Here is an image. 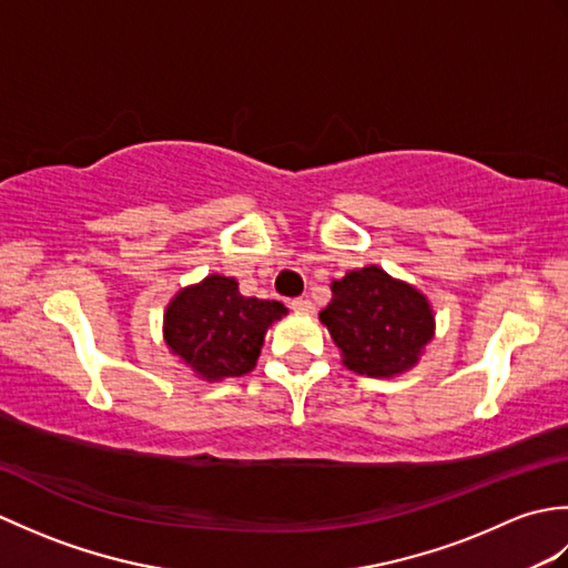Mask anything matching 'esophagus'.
<instances>
[{"label":"esophagus","mask_w":568,"mask_h":568,"mask_svg":"<svg viewBox=\"0 0 568 568\" xmlns=\"http://www.w3.org/2000/svg\"><path fill=\"white\" fill-rule=\"evenodd\" d=\"M291 307L295 312H312V310H315V305H312L310 297H295V300H291Z\"/></svg>","instance_id":"esophagus-1"}]
</instances>
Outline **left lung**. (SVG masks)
Instances as JSON below:
<instances>
[{
    "instance_id": "left-lung-1",
    "label": "left lung",
    "mask_w": 568,
    "mask_h": 568,
    "mask_svg": "<svg viewBox=\"0 0 568 568\" xmlns=\"http://www.w3.org/2000/svg\"><path fill=\"white\" fill-rule=\"evenodd\" d=\"M332 303L320 312L344 366L361 376L390 378L417 364L434 334L427 297L393 281L378 265L348 271L332 283Z\"/></svg>"
}]
</instances>
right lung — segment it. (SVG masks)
<instances>
[{
    "mask_svg": "<svg viewBox=\"0 0 568 568\" xmlns=\"http://www.w3.org/2000/svg\"><path fill=\"white\" fill-rule=\"evenodd\" d=\"M285 312L275 300L241 295L234 277L207 275L168 305L165 342L202 378H236L256 366L265 329Z\"/></svg>",
    "mask_w": 568,
    "mask_h": 568,
    "instance_id": "obj_1",
    "label": "right lung"
}]
</instances>
